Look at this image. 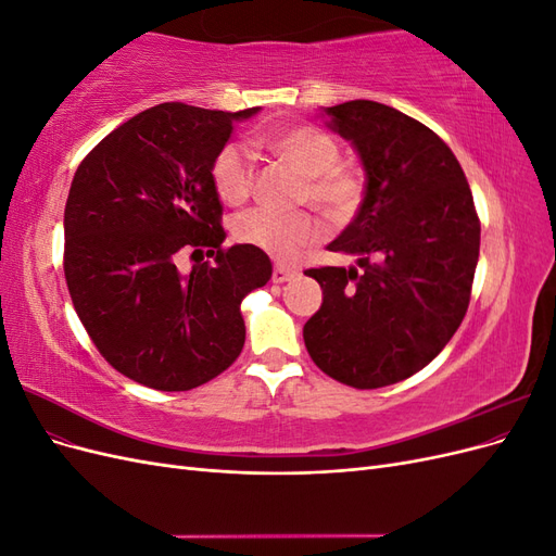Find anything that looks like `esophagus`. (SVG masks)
<instances>
[{
    "instance_id": "esophagus-1",
    "label": "esophagus",
    "mask_w": 556,
    "mask_h": 556,
    "mask_svg": "<svg viewBox=\"0 0 556 556\" xmlns=\"http://www.w3.org/2000/svg\"><path fill=\"white\" fill-rule=\"evenodd\" d=\"M299 271L294 266H288V264H276L274 266V282H288V280H292L294 276H296Z\"/></svg>"
}]
</instances>
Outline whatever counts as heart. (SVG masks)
Instances as JSON below:
<instances>
[{
  "instance_id": "1",
  "label": "heart",
  "mask_w": 556,
  "mask_h": 556,
  "mask_svg": "<svg viewBox=\"0 0 556 556\" xmlns=\"http://www.w3.org/2000/svg\"><path fill=\"white\" fill-rule=\"evenodd\" d=\"M257 146L301 176L294 190L296 204L311 201L331 217H345L357 208L364 192L362 174L348 164H339L341 148L325 129L296 125L268 131L257 139ZM211 178L217 197L239 206L252 194L255 169L243 148L229 143L215 155ZM233 233L241 243L285 262L294 260L301 250L323 237V223L311 211L278 213L255 208L239 217Z\"/></svg>"
}]
</instances>
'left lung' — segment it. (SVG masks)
Returning <instances> with one entry per match:
<instances>
[{"mask_svg": "<svg viewBox=\"0 0 556 556\" xmlns=\"http://www.w3.org/2000/svg\"><path fill=\"white\" fill-rule=\"evenodd\" d=\"M366 172L362 206L331 252L355 266L308 268L323 306L304 327L311 359L357 390L406 380L459 329L470 301L480 220L447 143L392 106L355 99L325 109Z\"/></svg>", "mask_w": 556, "mask_h": 556, "instance_id": "left-lung-1", "label": "left lung"}]
</instances>
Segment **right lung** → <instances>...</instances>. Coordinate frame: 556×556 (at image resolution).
Segmentation results:
<instances>
[{"label":"right lung","instance_id":"right-lung-1","mask_svg":"<svg viewBox=\"0 0 556 556\" xmlns=\"http://www.w3.org/2000/svg\"><path fill=\"white\" fill-rule=\"evenodd\" d=\"M260 109L180 102L113 129L78 164L64 206V278L83 327L129 380L188 392L241 355V301L271 278L266 252L223 248V204L211 178L233 123ZM213 263L177 271L185 249Z\"/></svg>","mask_w":556,"mask_h":556}]
</instances>
